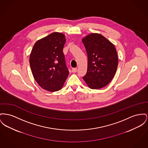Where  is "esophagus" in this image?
<instances>
[{"label": "esophagus", "mask_w": 148, "mask_h": 148, "mask_svg": "<svg viewBox=\"0 0 148 148\" xmlns=\"http://www.w3.org/2000/svg\"><path fill=\"white\" fill-rule=\"evenodd\" d=\"M71 71H72L73 73H76V72L77 71V68H73Z\"/></svg>", "instance_id": "34e87169"}]
</instances>
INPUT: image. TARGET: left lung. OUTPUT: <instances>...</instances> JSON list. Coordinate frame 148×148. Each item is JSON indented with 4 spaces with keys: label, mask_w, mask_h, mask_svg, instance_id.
<instances>
[{
    "label": "left lung",
    "mask_w": 148,
    "mask_h": 148,
    "mask_svg": "<svg viewBox=\"0 0 148 148\" xmlns=\"http://www.w3.org/2000/svg\"><path fill=\"white\" fill-rule=\"evenodd\" d=\"M88 56L86 75L83 77L88 86L98 89L113 78L118 66V56L112 42L99 34L87 35L82 40Z\"/></svg>",
    "instance_id": "obj_1"
}]
</instances>
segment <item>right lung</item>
Returning <instances> with one entry per match:
<instances>
[{
	"instance_id": "right-lung-1",
	"label": "right lung",
	"mask_w": 148,
	"mask_h": 148,
	"mask_svg": "<svg viewBox=\"0 0 148 148\" xmlns=\"http://www.w3.org/2000/svg\"><path fill=\"white\" fill-rule=\"evenodd\" d=\"M65 36L53 32L38 40L29 56V64L35 80L45 90H60L69 75L62 50Z\"/></svg>"
}]
</instances>
